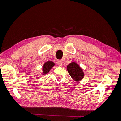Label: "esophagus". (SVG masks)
<instances>
[{
    "label": "esophagus",
    "instance_id": "obj_1",
    "mask_svg": "<svg viewBox=\"0 0 121 121\" xmlns=\"http://www.w3.org/2000/svg\"><path fill=\"white\" fill-rule=\"evenodd\" d=\"M57 64L60 67H61L62 65H63V61H62L61 60H58L57 61Z\"/></svg>",
    "mask_w": 121,
    "mask_h": 121
}]
</instances>
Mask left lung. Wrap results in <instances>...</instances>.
Returning a JSON list of instances; mask_svg holds the SVG:
<instances>
[{
  "label": "left lung",
  "instance_id": "left-lung-1",
  "mask_svg": "<svg viewBox=\"0 0 121 121\" xmlns=\"http://www.w3.org/2000/svg\"><path fill=\"white\" fill-rule=\"evenodd\" d=\"M67 69L69 75L75 81H80L84 77V74L82 69L74 62L68 65Z\"/></svg>",
  "mask_w": 121,
  "mask_h": 121
}]
</instances>
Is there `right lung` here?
Returning a JSON list of instances; mask_svg holds the SVG:
<instances>
[{"instance_id":"add662e5","label":"right lung","mask_w":121,"mask_h":121,"mask_svg":"<svg viewBox=\"0 0 121 121\" xmlns=\"http://www.w3.org/2000/svg\"><path fill=\"white\" fill-rule=\"evenodd\" d=\"M54 63L50 61H47L44 64L43 68V74H46L47 73H48L50 70V69L54 66Z\"/></svg>"}]
</instances>
